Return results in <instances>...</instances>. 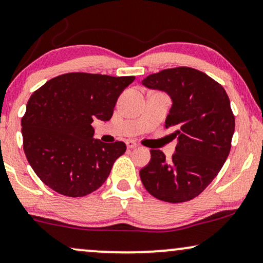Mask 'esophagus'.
<instances>
[{
	"label": "esophagus",
	"mask_w": 263,
	"mask_h": 263,
	"mask_svg": "<svg viewBox=\"0 0 263 263\" xmlns=\"http://www.w3.org/2000/svg\"><path fill=\"white\" fill-rule=\"evenodd\" d=\"M126 145H127L128 149H134V148L138 147L137 143H136L135 141H132V139H128V141H126Z\"/></svg>",
	"instance_id": "esophagus-1"
}]
</instances>
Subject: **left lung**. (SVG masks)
I'll use <instances>...</instances> for the list:
<instances>
[{"instance_id":"obj_1","label":"left lung","mask_w":263,"mask_h":263,"mask_svg":"<svg viewBox=\"0 0 263 263\" xmlns=\"http://www.w3.org/2000/svg\"><path fill=\"white\" fill-rule=\"evenodd\" d=\"M142 85L170 96L165 127L177 138L171 160L152 149L151 161L139 171L142 183L159 200H191L211 183L231 151L235 121L227 93L205 72L187 66L149 75Z\"/></svg>"}]
</instances>
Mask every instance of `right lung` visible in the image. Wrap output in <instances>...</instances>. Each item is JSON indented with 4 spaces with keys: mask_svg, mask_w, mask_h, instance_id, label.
Returning a JSON list of instances; mask_svg holds the SVG:
<instances>
[{
    "mask_svg": "<svg viewBox=\"0 0 263 263\" xmlns=\"http://www.w3.org/2000/svg\"><path fill=\"white\" fill-rule=\"evenodd\" d=\"M134 80L69 72L32 93L22 119L23 147L43 183L74 198L104 183L126 144L93 138L91 124L95 119L110 120L119 96Z\"/></svg>",
    "mask_w": 263,
    "mask_h": 263,
    "instance_id": "obj_1",
    "label": "right lung"
}]
</instances>
